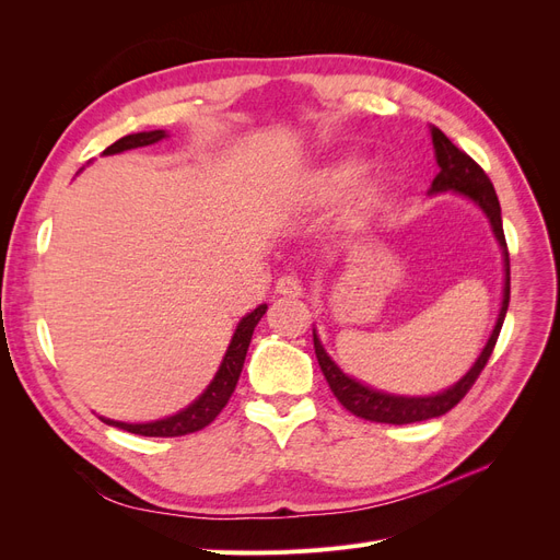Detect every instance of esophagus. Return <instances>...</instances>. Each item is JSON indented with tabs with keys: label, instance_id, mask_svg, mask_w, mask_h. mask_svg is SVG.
Wrapping results in <instances>:
<instances>
[{
	"label": "esophagus",
	"instance_id": "34e87169",
	"mask_svg": "<svg viewBox=\"0 0 560 560\" xmlns=\"http://www.w3.org/2000/svg\"><path fill=\"white\" fill-rule=\"evenodd\" d=\"M276 292L282 296H301L303 294V284L296 276H282L276 284Z\"/></svg>",
	"mask_w": 560,
	"mask_h": 560
}]
</instances>
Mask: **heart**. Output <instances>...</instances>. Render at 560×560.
<instances>
[{
	"label": "heart",
	"mask_w": 560,
	"mask_h": 560,
	"mask_svg": "<svg viewBox=\"0 0 560 560\" xmlns=\"http://www.w3.org/2000/svg\"><path fill=\"white\" fill-rule=\"evenodd\" d=\"M360 173V161L358 159H341L334 161L313 175L311 179V191L317 200H334L341 196L348 186L352 184V179L358 177ZM378 177H362V182L358 184V191H354V198L358 202H369L378 194Z\"/></svg>",
	"instance_id": "heart-1"
}]
</instances>
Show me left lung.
I'll return each instance as SVG.
<instances>
[{
  "mask_svg": "<svg viewBox=\"0 0 560 560\" xmlns=\"http://www.w3.org/2000/svg\"><path fill=\"white\" fill-rule=\"evenodd\" d=\"M430 132H432L434 159L439 165V173L432 179V186L428 194L436 196V194L453 191L457 196L471 200L474 206H477L486 214V219L490 222V229H493L495 241L502 249V266H504L502 303H500L495 327H493V331H490L477 362L471 364V369L460 381L453 383L451 387L442 389V393H436V395H418V397L416 395H395V393H385V389L371 387L358 378L348 376L346 371L329 358V352L319 341L317 329H313L317 362H319L322 374H325L336 399L341 401L346 409L354 416H360L371 422H389V425H406V422L430 420V418L444 416L446 411H451L453 406L467 395V389L474 385V381L479 378L481 369L486 366L490 352H493V348L498 343V336H500L502 322L506 315V306H510V252H506V243H504L500 200L495 196L493 184H490L488 175L481 171V165L474 163L465 154V151L457 149L442 130H439L436 126H430Z\"/></svg>",
  "mask_w": 560,
  "mask_h": 560,
  "instance_id": "obj_1",
  "label": "left lung"
}]
</instances>
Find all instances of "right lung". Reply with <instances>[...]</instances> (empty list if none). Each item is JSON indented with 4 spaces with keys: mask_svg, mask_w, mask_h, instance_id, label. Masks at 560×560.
Masks as SVG:
<instances>
[{
    "mask_svg": "<svg viewBox=\"0 0 560 560\" xmlns=\"http://www.w3.org/2000/svg\"><path fill=\"white\" fill-rule=\"evenodd\" d=\"M165 138H167L165 130L132 132V135H126V138H121L118 142H114L112 147H107L103 151V156H114V154H121V151L149 147V144L161 142ZM266 308H268L266 303H261L259 308H254L238 322V327H235V331L231 336V343L226 348V354L222 358V364H219V369H217L214 378L189 406H186V409L177 411L175 416L151 420V422H121V420H112L105 416H100V420L107 422V425H112V428L126 430L132 434H142V436H184V434H191V432H198L206 425H210V422L219 416V411L224 409L233 395L235 383H238L243 364H245V354H247V348L252 341L254 327L259 325V319L264 317Z\"/></svg>",
    "mask_w": 560,
    "mask_h": 560,
    "instance_id": "add662e5",
    "label": "right lung"
}]
</instances>
